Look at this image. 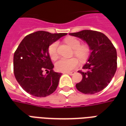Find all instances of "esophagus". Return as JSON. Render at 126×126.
<instances>
[{
	"label": "esophagus",
	"mask_w": 126,
	"mask_h": 126,
	"mask_svg": "<svg viewBox=\"0 0 126 126\" xmlns=\"http://www.w3.org/2000/svg\"><path fill=\"white\" fill-rule=\"evenodd\" d=\"M67 73V74H68V75L72 76V75H73L74 74H75V72L73 71V72H70V73Z\"/></svg>",
	"instance_id": "esophagus-1"
}]
</instances>
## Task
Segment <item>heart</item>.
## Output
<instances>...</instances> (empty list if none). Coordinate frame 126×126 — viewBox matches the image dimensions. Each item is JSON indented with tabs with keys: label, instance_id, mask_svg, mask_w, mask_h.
<instances>
[{
	"label": "heart",
	"instance_id": "heart-1",
	"mask_svg": "<svg viewBox=\"0 0 126 126\" xmlns=\"http://www.w3.org/2000/svg\"><path fill=\"white\" fill-rule=\"evenodd\" d=\"M65 42L73 49V53L82 62H84L90 55V47L88 45H80V41L74 37H67L65 39ZM58 42H53L48 47V53L51 59L55 60L58 57L57 52ZM79 65V60L72 57L70 59L61 58L55 63V67L57 71L68 73L77 68Z\"/></svg>",
	"mask_w": 126,
	"mask_h": 126
}]
</instances>
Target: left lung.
Masks as SVG:
<instances>
[{"mask_svg": "<svg viewBox=\"0 0 126 126\" xmlns=\"http://www.w3.org/2000/svg\"><path fill=\"white\" fill-rule=\"evenodd\" d=\"M69 34L85 41L92 51L83 66L86 71H78L82 75V79L76 84L77 89L85 94L101 92L110 82L117 69L116 49L102 32L83 30Z\"/></svg>", "mask_w": 126, "mask_h": 126, "instance_id": "left-lung-1", "label": "left lung"}]
</instances>
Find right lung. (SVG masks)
I'll return each mask as SVG.
<instances>
[{"instance_id":"add662e5","label":"right lung","mask_w":126,"mask_h":126,"mask_svg":"<svg viewBox=\"0 0 126 126\" xmlns=\"http://www.w3.org/2000/svg\"><path fill=\"white\" fill-rule=\"evenodd\" d=\"M65 35L67 33L40 31L28 34L19 44L14 55V73L17 82L28 94L44 97L55 91L61 73L53 71L48 47Z\"/></svg>"}]
</instances>
